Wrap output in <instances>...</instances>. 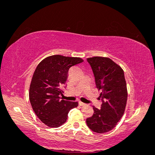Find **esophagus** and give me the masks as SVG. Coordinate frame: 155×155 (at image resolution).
<instances>
[{
    "mask_svg": "<svg viewBox=\"0 0 155 155\" xmlns=\"http://www.w3.org/2000/svg\"><path fill=\"white\" fill-rule=\"evenodd\" d=\"M79 105L81 107H84V106L85 105V104H84V102H82V101H79Z\"/></svg>",
    "mask_w": 155,
    "mask_h": 155,
    "instance_id": "obj_1",
    "label": "esophagus"
}]
</instances>
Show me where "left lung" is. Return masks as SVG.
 I'll list each match as a JSON object with an SVG mask.
<instances>
[{
  "label": "left lung",
  "mask_w": 155,
  "mask_h": 155,
  "mask_svg": "<svg viewBox=\"0 0 155 155\" xmlns=\"http://www.w3.org/2000/svg\"><path fill=\"white\" fill-rule=\"evenodd\" d=\"M95 78L96 86L101 91L100 108L93 107L94 114L86 119L92 131L108 132L115 127L123 115L127 100V88L124 71L109 58L94 56L87 58Z\"/></svg>",
  "instance_id": "8db88e82"
}]
</instances>
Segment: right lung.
<instances>
[{
	"label": "right lung",
	"mask_w": 155,
	"mask_h": 155,
	"mask_svg": "<svg viewBox=\"0 0 155 155\" xmlns=\"http://www.w3.org/2000/svg\"><path fill=\"white\" fill-rule=\"evenodd\" d=\"M84 62L78 57L50 55L42 60L34 71L29 89V100L38 118L51 128L61 127L67 121L77 101L61 100V87L65 84L71 67Z\"/></svg>",
	"instance_id": "add662e5"
}]
</instances>
